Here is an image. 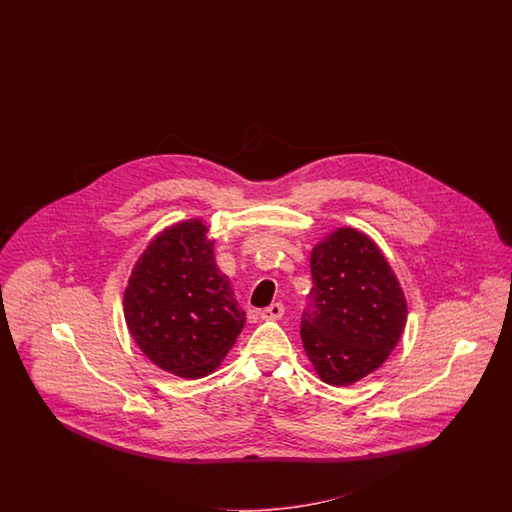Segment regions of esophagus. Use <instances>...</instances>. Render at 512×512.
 Masks as SVG:
<instances>
[{
    "mask_svg": "<svg viewBox=\"0 0 512 512\" xmlns=\"http://www.w3.org/2000/svg\"><path fill=\"white\" fill-rule=\"evenodd\" d=\"M283 313H285L283 304L276 302V304H272V306H268L266 310L261 311V319H263V321H278V319L283 317Z\"/></svg>",
    "mask_w": 512,
    "mask_h": 512,
    "instance_id": "34e87169",
    "label": "esophagus"
}]
</instances>
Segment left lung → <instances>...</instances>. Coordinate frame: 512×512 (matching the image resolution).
<instances>
[{
    "label": "left lung",
    "instance_id": "1",
    "mask_svg": "<svg viewBox=\"0 0 512 512\" xmlns=\"http://www.w3.org/2000/svg\"><path fill=\"white\" fill-rule=\"evenodd\" d=\"M300 336L317 375L347 387L377 370L402 336L407 304L381 249L343 227L311 251Z\"/></svg>",
    "mask_w": 512,
    "mask_h": 512
}]
</instances>
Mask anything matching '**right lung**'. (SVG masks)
I'll list each match as a JSON object with an SVG mask.
<instances>
[{
  "label": "right lung",
  "instance_id": "right-lung-1",
  "mask_svg": "<svg viewBox=\"0 0 512 512\" xmlns=\"http://www.w3.org/2000/svg\"><path fill=\"white\" fill-rule=\"evenodd\" d=\"M201 219L157 234L135 264L124 295L127 328L165 372L199 379L214 372L246 323Z\"/></svg>",
  "mask_w": 512,
  "mask_h": 512
}]
</instances>
